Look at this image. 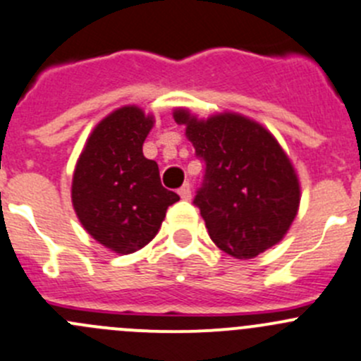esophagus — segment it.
<instances>
[{
  "instance_id": "obj_1",
  "label": "esophagus",
  "mask_w": 361,
  "mask_h": 361,
  "mask_svg": "<svg viewBox=\"0 0 361 361\" xmlns=\"http://www.w3.org/2000/svg\"><path fill=\"white\" fill-rule=\"evenodd\" d=\"M178 194H180V197L185 199V201H190V199H192L190 183H185L183 187H180V190H178Z\"/></svg>"
}]
</instances>
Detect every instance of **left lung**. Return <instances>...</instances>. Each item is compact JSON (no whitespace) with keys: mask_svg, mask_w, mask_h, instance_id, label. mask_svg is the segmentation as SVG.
I'll return each instance as SVG.
<instances>
[{"mask_svg":"<svg viewBox=\"0 0 361 361\" xmlns=\"http://www.w3.org/2000/svg\"><path fill=\"white\" fill-rule=\"evenodd\" d=\"M173 116L206 164L194 204L213 243L233 257L252 259L284 240L298 215L302 188L275 135L229 111L204 120L178 107Z\"/></svg>","mask_w":361,"mask_h":361,"instance_id":"1","label":"left lung"}]
</instances>
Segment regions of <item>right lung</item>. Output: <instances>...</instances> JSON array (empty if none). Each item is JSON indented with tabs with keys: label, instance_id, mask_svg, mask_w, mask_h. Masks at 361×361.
<instances>
[{
	"label": "right lung",
	"instance_id": "add662e5",
	"mask_svg": "<svg viewBox=\"0 0 361 361\" xmlns=\"http://www.w3.org/2000/svg\"><path fill=\"white\" fill-rule=\"evenodd\" d=\"M155 118L123 106L97 123L72 178V204L86 233L116 254H132L155 238L176 192L160 183L142 145Z\"/></svg>",
	"mask_w": 361,
	"mask_h": 361
}]
</instances>
